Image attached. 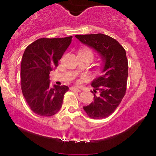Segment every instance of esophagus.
I'll use <instances>...</instances> for the list:
<instances>
[{"label":"esophagus","mask_w":156,"mask_h":156,"mask_svg":"<svg viewBox=\"0 0 156 156\" xmlns=\"http://www.w3.org/2000/svg\"><path fill=\"white\" fill-rule=\"evenodd\" d=\"M70 90L74 91H77V92H80V91H81V90H80V89L76 88V87H70Z\"/></svg>","instance_id":"obj_1"}]
</instances>
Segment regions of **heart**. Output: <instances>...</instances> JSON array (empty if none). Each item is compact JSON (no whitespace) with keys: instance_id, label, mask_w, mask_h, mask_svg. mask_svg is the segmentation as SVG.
Returning <instances> with one entry per match:
<instances>
[{"instance_id":"obj_1","label":"heart","mask_w":156,"mask_h":156,"mask_svg":"<svg viewBox=\"0 0 156 156\" xmlns=\"http://www.w3.org/2000/svg\"><path fill=\"white\" fill-rule=\"evenodd\" d=\"M81 51H82V52H84L88 53V54L90 55L91 56L93 57V53H92V52H91V51L90 50H89V49H84V50H81Z\"/></svg>"}]
</instances>
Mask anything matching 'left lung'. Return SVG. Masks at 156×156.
<instances>
[{"instance_id": "left-lung-1", "label": "left lung", "mask_w": 156, "mask_h": 156, "mask_svg": "<svg viewBox=\"0 0 156 156\" xmlns=\"http://www.w3.org/2000/svg\"><path fill=\"white\" fill-rule=\"evenodd\" d=\"M75 37L93 48L103 62L102 74L94 79V102L84 106L87 115L94 119L110 116L120 104L126 90L128 59L126 50L118 41L104 34L78 35ZM98 92V95L95 93Z\"/></svg>"}]
</instances>
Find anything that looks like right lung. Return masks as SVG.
Returning a JSON list of instances; mask_svg holds the SVG:
<instances>
[{
  "instance_id": "add662e5",
  "label": "right lung",
  "mask_w": 156,
  "mask_h": 156,
  "mask_svg": "<svg viewBox=\"0 0 156 156\" xmlns=\"http://www.w3.org/2000/svg\"><path fill=\"white\" fill-rule=\"evenodd\" d=\"M72 38H40L27 46L23 53L20 65L22 92L30 109L39 116L57 114L69 90L65 85L51 87L50 73L57 67Z\"/></svg>"
}]
</instances>
